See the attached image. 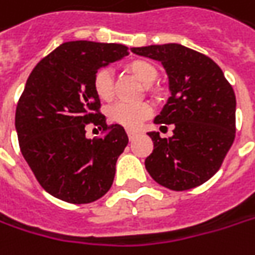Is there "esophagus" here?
<instances>
[{"instance_id":"esophagus-1","label":"esophagus","mask_w":255,"mask_h":255,"mask_svg":"<svg viewBox=\"0 0 255 255\" xmlns=\"http://www.w3.org/2000/svg\"><path fill=\"white\" fill-rule=\"evenodd\" d=\"M128 136H129V140H132L134 136H136V132L134 130H128Z\"/></svg>"}]
</instances>
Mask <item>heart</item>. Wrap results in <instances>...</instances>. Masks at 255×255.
Here are the masks:
<instances>
[{"label":"heart","mask_w":255,"mask_h":255,"mask_svg":"<svg viewBox=\"0 0 255 255\" xmlns=\"http://www.w3.org/2000/svg\"><path fill=\"white\" fill-rule=\"evenodd\" d=\"M125 71L134 76L143 83V89L152 97H159L160 87L155 80L158 79V67L142 58H136L125 64ZM93 90L102 102H110L115 97V80L108 69H100L93 76ZM150 115V106L146 102L139 103H125L119 102L110 106L108 110L109 119L128 129L137 128Z\"/></svg>","instance_id":"1"}]
</instances>
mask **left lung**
<instances>
[{
	"label": "left lung",
	"mask_w": 255,
	"mask_h": 255,
	"mask_svg": "<svg viewBox=\"0 0 255 255\" xmlns=\"http://www.w3.org/2000/svg\"><path fill=\"white\" fill-rule=\"evenodd\" d=\"M132 51L163 64L172 95L155 123L173 125V136L147 133L153 150L145 159L146 171L172 191L202 185L221 168L236 137L233 86L214 60L184 45L133 47Z\"/></svg>",
	"instance_id": "left-lung-1"
}]
</instances>
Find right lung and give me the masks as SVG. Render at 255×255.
<instances>
[{
  "label": "right lung",
  "instance_id": "right-lung-1",
  "mask_svg": "<svg viewBox=\"0 0 255 255\" xmlns=\"http://www.w3.org/2000/svg\"><path fill=\"white\" fill-rule=\"evenodd\" d=\"M128 54L123 44L69 41L41 58L28 76L15 129L24 159L50 195L90 204L110 189L129 139L121 125H108L100 113L93 76ZM89 124L102 136L87 139Z\"/></svg>",
  "mask_w": 255,
  "mask_h": 255
}]
</instances>
